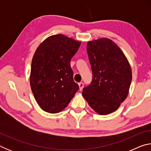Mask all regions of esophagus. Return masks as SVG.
Instances as JSON below:
<instances>
[{
    "label": "esophagus",
    "mask_w": 151,
    "mask_h": 151,
    "mask_svg": "<svg viewBox=\"0 0 151 151\" xmlns=\"http://www.w3.org/2000/svg\"><path fill=\"white\" fill-rule=\"evenodd\" d=\"M78 86H79V89H80V91H81L82 89H83V87H84L83 83H78Z\"/></svg>",
    "instance_id": "obj_1"
}]
</instances>
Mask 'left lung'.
Listing matches in <instances>:
<instances>
[{
    "label": "left lung",
    "instance_id": "left-lung-1",
    "mask_svg": "<svg viewBox=\"0 0 151 151\" xmlns=\"http://www.w3.org/2000/svg\"><path fill=\"white\" fill-rule=\"evenodd\" d=\"M86 50L93 79L82 94L94 111L105 115L118 109L127 97L131 66L121 48L109 39L88 42Z\"/></svg>",
    "mask_w": 151,
    "mask_h": 151
}]
</instances>
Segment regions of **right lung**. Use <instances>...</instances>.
I'll list each match as a JSON object with an SVG mask.
<instances>
[{"mask_svg":"<svg viewBox=\"0 0 151 151\" xmlns=\"http://www.w3.org/2000/svg\"><path fill=\"white\" fill-rule=\"evenodd\" d=\"M81 42L63 35L48 37L36 50L30 70V87L40 108L49 113L65 109L79 89L70 60Z\"/></svg>","mask_w":151,"mask_h":151,"instance_id":"add662e5","label":"right lung"}]
</instances>
